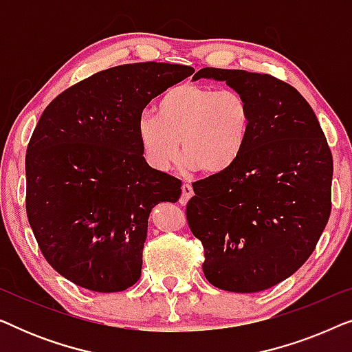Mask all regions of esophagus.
<instances>
[{"label": "esophagus", "instance_id": "1", "mask_svg": "<svg viewBox=\"0 0 352 352\" xmlns=\"http://www.w3.org/2000/svg\"><path fill=\"white\" fill-rule=\"evenodd\" d=\"M181 199H179V201H181V205H186L187 204V200L190 199L192 195H194V189H192V186L189 184V182H184V184H182V187H181Z\"/></svg>", "mask_w": 352, "mask_h": 352}]
</instances>
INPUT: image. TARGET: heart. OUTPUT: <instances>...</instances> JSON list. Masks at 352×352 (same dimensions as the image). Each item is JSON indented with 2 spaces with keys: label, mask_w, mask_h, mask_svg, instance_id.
I'll list each match as a JSON object with an SVG mask.
<instances>
[{
  "label": "heart",
  "mask_w": 352,
  "mask_h": 352,
  "mask_svg": "<svg viewBox=\"0 0 352 352\" xmlns=\"http://www.w3.org/2000/svg\"><path fill=\"white\" fill-rule=\"evenodd\" d=\"M252 110L235 89L182 83L157 104V117L138 120V139L146 162L166 171L179 158V144L189 166L218 175L235 165L247 146Z\"/></svg>",
  "instance_id": "obj_1"
}]
</instances>
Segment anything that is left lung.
I'll list each match as a JSON object with an SVG mask.
<instances>
[{
	"label": "left lung",
	"instance_id": "left-lung-1",
	"mask_svg": "<svg viewBox=\"0 0 352 352\" xmlns=\"http://www.w3.org/2000/svg\"><path fill=\"white\" fill-rule=\"evenodd\" d=\"M248 100L252 128L235 165L195 181L186 218L204 245L211 285L267 290L314 252L331 211L333 157L319 120L292 85L267 74L205 67Z\"/></svg>",
	"mask_w": 352,
	"mask_h": 352
}]
</instances>
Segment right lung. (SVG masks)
Instances as JSON below:
<instances>
[{
  "instance_id": "add662e5",
  "label": "right lung",
  "mask_w": 352,
  "mask_h": 352,
  "mask_svg": "<svg viewBox=\"0 0 352 352\" xmlns=\"http://www.w3.org/2000/svg\"><path fill=\"white\" fill-rule=\"evenodd\" d=\"M192 74L163 62L112 67L41 113L25 155L27 218L43 256L70 282L113 293L141 277L148 213L179 199L181 181L148 166L138 120Z\"/></svg>"
}]
</instances>
